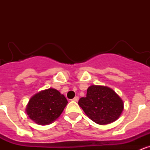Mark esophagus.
I'll use <instances>...</instances> for the list:
<instances>
[{
    "label": "esophagus",
    "mask_w": 150,
    "mask_h": 150,
    "mask_svg": "<svg viewBox=\"0 0 150 150\" xmlns=\"http://www.w3.org/2000/svg\"><path fill=\"white\" fill-rule=\"evenodd\" d=\"M78 100H79V97L76 96V97H75V98H74V99H73L72 100H74V101H78Z\"/></svg>",
    "instance_id": "1"
}]
</instances>
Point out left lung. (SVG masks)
I'll return each mask as SVG.
<instances>
[{"label": "left lung", "instance_id": "obj_1", "mask_svg": "<svg viewBox=\"0 0 150 150\" xmlns=\"http://www.w3.org/2000/svg\"><path fill=\"white\" fill-rule=\"evenodd\" d=\"M78 104L90 120L99 125H107L121 116L124 103L115 91L104 86L92 85L87 89L86 97Z\"/></svg>", "mask_w": 150, "mask_h": 150}]
</instances>
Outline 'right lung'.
Masks as SVG:
<instances>
[{
  "label": "right lung",
  "mask_w": 150,
  "mask_h": 150,
  "mask_svg": "<svg viewBox=\"0 0 150 150\" xmlns=\"http://www.w3.org/2000/svg\"><path fill=\"white\" fill-rule=\"evenodd\" d=\"M67 104L64 95L55 88H50L33 95L28 103L25 112L34 122L46 125L56 120Z\"/></svg>",
  "instance_id": "obj_1"
}]
</instances>
